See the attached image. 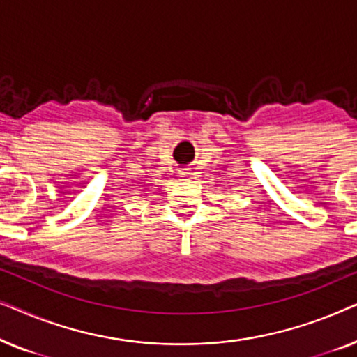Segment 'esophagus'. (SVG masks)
<instances>
[{"mask_svg": "<svg viewBox=\"0 0 357 357\" xmlns=\"http://www.w3.org/2000/svg\"><path fill=\"white\" fill-rule=\"evenodd\" d=\"M185 175V180H188V177H187V174H183Z\"/></svg>", "mask_w": 357, "mask_h": 357, "instance_id": "34e87169", "label": "esophagus"}]
</instances>
